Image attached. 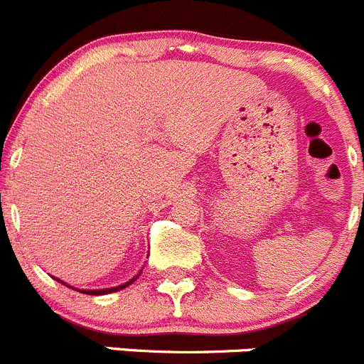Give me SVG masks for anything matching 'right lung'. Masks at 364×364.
Returning <instances> with one entry per match:
<instances>
[{
	"label": "right lung",
	"instance_id": "right-lung-1",
	"mask_svg": "<svg viewBox=\"0 0 364 364\" xmlns=\"http://www.w3.org/2000/svg\"><path fill=\"white\" fill-rule=\"evenodd\" d=\"M139 274H141V271L138 272V274L134 276V278L132 279H129L127 283H122V285H118V287H111V289H100V290H81V289H74V287H70V285H67V283L65 282H61V279H58V278H55L56 282H60L61 285H65V287H68V289H72V290H77V292H82V294H88V296H104V294H111V292H118V290H122V289H125V287H129L131 285V283H134L136 279L139 278Z\"/></svg>",
	"mask_w": 364,
	"mask_h": 364
}]
</instances>
